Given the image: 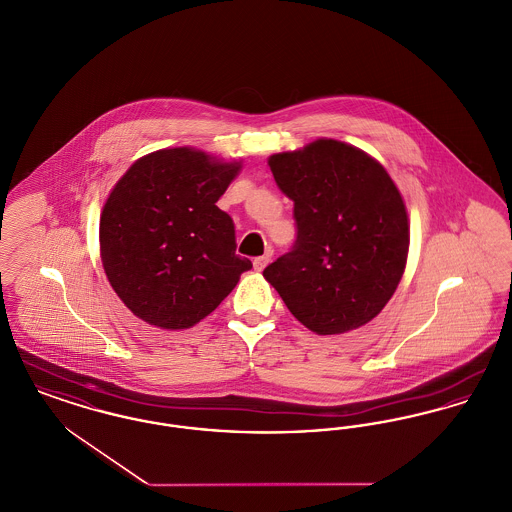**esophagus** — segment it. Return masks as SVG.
I'll return each mask as SVG.
<instances>
[{
    "instance_id": "34e87169",
    "label": "esophagus",
    "mask_w": 512,
    "mask_h": 512,
    "mask_svg": "<svg viewBox=\"0 0 512 512\" xmlns=\"http://www.w3.org/2000/svg\"><path fill=\"white\" fill-rule=\"evenodd\" d=\"M268 261H270V253H267V255H261V257H255V261H253V267H255V270H263V268L267 267Z\"/></svg>"
}]
</instances>
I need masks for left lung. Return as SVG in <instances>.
<instances>
[{"instance_id": "8db88e82", "label": "left lung", "mask_w": 512, "mask_h": 512, "mask_svg": "<svg viewBox=\"0 0 512 512\" xmlns=\"http://www.w3.org/2000/svg\"><path fill=\"white\" fill-rule=\"evenodd\" d=\"M268 165L293 201L297 234L263 276L320 336L370 322L395 292L409 251L407 209L390 174L338 140L276 153Z\"/></svg>"}]
</instances>
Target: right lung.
<instances>
[{
  "instance_id": "add662e5",
  "label": "right lung",
  "mask_w": 512,
  "mask_h": 512,
  "mask_svg": "<svg viewBox=\"0 0 512 512\" xmlns=\"http://www.w3.org/2000/svg\"><path fill=\"white\" fill-rule=\"evenodd\" d=\"M240 171L174 147L138 159L99 220L105 274L151 326L182 330L211 315L253 267L236 255L234 220L215 205Z\"/></svg>"
}]
</instances>
